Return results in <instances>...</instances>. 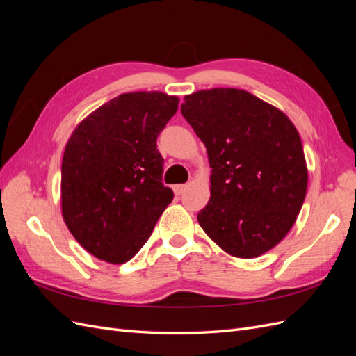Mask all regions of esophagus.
Returning a JSON list of instances; mask_svg holds the SVG:
<instances>
[{
  "label": "esophagus",
  "instance_id": "1",
  "mask_svg": "<svg viewBox=\"0 0 356 356\" xmlns=\"http://www.w3.org/2000/svg\"><path fill=\"white\" fill-rule=\"evenodd\" d=\"M186 188H187V186H186V184H178V186H175V187H174V191H175V195H177V196L182 195V193H184V191H186Z\"/></svg>",
  "mask_w": 356,
  "mask_h": 356
}]
</instances>
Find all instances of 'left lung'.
<instances>
[{
  "mask_svg": "<svg viewBox=\"0 0 356 356\" xmlns=\"http://www.w3.org/2000/svg\"><path fill=\"white\" fill-rule=\"evenodd\" d=\"M184 101L181 113L212 168L200 227L233 257H260L285 238L306 197L297 129L276 106L241 89L199 90Z\"/></svg>",
  "mask_w": 356,
  "mask_h": 356,
  "instance_id": "obj_1",
  "label": "left lung"
}]
</instances>
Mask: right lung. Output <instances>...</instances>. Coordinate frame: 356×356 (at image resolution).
Wrapping results in <instances>:
<instances>
[{
  "label": "right lung",
  "mask_w": 356,
  "mask_h": 356,
  "mask_svg": "<svg viewBox=\"0 0 356 356\" xmlns=\"http://www.w3.org/2000/svg\"><path fill=\"white\" fill-rule=\"evenodd\" d=\"M179 99L161 92L123 93L74 129L62 159L60 202L68 230L111 264L135 257L174 191L161 182L157 136Z\"/></svg>",
  "instance_id": "add662e5"
}]
</instances>
